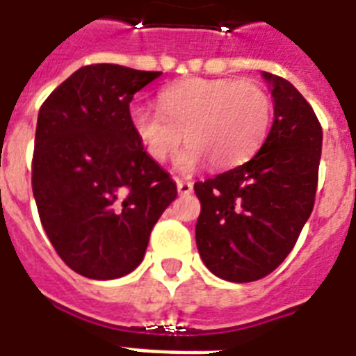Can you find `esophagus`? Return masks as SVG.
Returning <instances> with one entry per match:
<instances>
[{
    "label": "esophagus",
    "instance_id": "34e87169",
    "mask_svg": "<svg viewBox=\"0 0 356 356\" xmlns=\"http://www.w3.org/2000/svg\"><path fill=\"white\" fill-rule=\"evenodd\" d=\"M177 190L181 195H188V193H192L193 184L190 181H183V179H177Z\"/></svg>",
    "mask_w": 356,
    "mask_h": 356
}]
</instances>
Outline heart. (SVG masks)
<instances>
[{
  "instance_id": "1",
  "label": "heart",
  "mask_w": 356,
  "mask_h": 356,
  "mask_svg": "<svg viewBox=\"0 0 356 356\" xmlns=\"http://www.w3.org/2000/svg\"><path fill=\"white\" fill-rule=\"evenodd\" d=\"M161 109L137 106L131 126L155 163H164L188 143L177 159L184 172L208 161L210 168L228 170L252 159L273 124V100L261 86L230 78H190L159 95Z\"/></svg>"
}]
</instances>
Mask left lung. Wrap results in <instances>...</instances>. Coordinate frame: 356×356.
Masks as SVG:
<instances>
[{"label":"left lung","instance_id":"8db88e82","mask_svg":"<svg viewBox=\"0 0 356 356\" xmlns=\"http://www.w3.org/2000/svg\"><path fill=\"white\" fill-rule=\"evenodd\" d=\"M274 122L248 163L193 184L201 201L195 241L204 265L227 282L265 278L296 245L314 207L322 126L285 78L263 73Z\"/></svg>","mask_w":356,"mask_h":356}]
</instances>
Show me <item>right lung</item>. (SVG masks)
<instances>
[{
    "label": "right lung",
    "mask_w": 356,
    "mask_h": 356,
    "mask_svg": "<svg viewBox=\"0 0 356 356\" xmlns=\"http://www.w3.org/2000/svg\"><path fill=\"white\" fill-rule=\"evenodd\" d=\"M163 73L95 63L74 71L38 113L33 193L58 256L91 280L126 276L177 186L133 131V95Z\"/></svg>",
    "instance_id": "obj_1"
}]
</instances>
